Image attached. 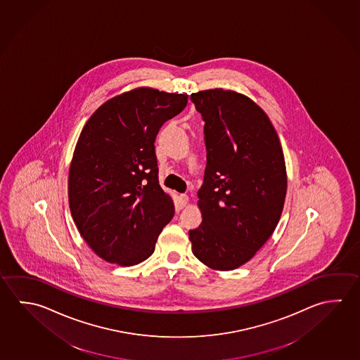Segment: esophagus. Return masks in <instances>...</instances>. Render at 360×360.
Returning <instances> with one entry per match:
<instances>
[{"label":"esophagus","instance_id":"obj_1","mask_svg":"<svg viewBox=\"0 0 360 360\" xmlns=\"http://www.w3.org/2000/svg\"><path fill=\"white\" fill-rule=\"evenodd\" d=\"M178 203H179V207H186V205L188 203V195H179V197H178Z\"/></svg>","mask_w":360,"mask_h":360}]
</instances>
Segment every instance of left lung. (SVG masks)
Here are the masks:
<instances>
[{
  "instance_id": "8db88e82",
  "label": "left lung",
  "mask_w": 360,
  "mask_h": 360,
  "mask_svg": "<svg viewBox=\"0 0 360 360\" xmlns=\"http://www.w3.org/2000/svg\"><path fill=\"white\" fill-rule=\"evenodd\" d=\"M205 121L207 165L198 189L200 226L192 252L214 271H233L257 254L276 230L287 193L283 150L269 117L231 89L191 95Z\"/></svg>"
}]
</instances>
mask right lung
<instances>
[{"mask_svg": "<svg viewBox=\"0 0 360 360\" xmlns=\"http://www.w3.org/2000/svg\"><path fill=\"white\" fill-rule=\"evenodd\" d=\"M187 101L183 94L138 87L102 103L83 127L70 162V214L108 263L131 266L149 258L174 214L159 184L154 141Z\"/></svg>", "mask_w": 360, "mask_h": 360, "instance_id": "right-lung-1", "label": "right lung"}]
</instances>
